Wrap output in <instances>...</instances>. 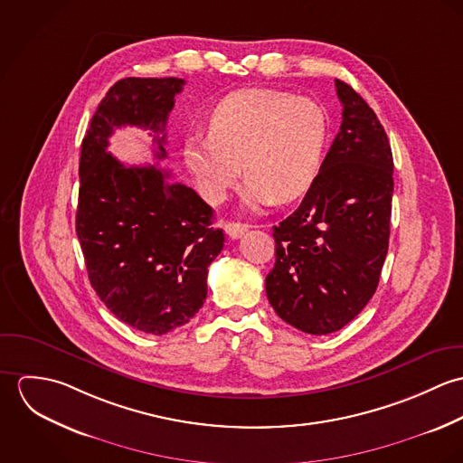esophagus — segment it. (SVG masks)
Here are the masks:
<instances>
[{
	"label": "esophagus",
	"instance_id": "1",
	"mask_svg": "<svg viewBox=\"0 0 463 463\" xmlns=\"http://www.w3.org/2000/svg\"><path fill=\"white\" fill-rule=\"evenodd\" d=\"M248 228H250V224H246V222H226V224H224L226 235L232 237V239L242 237V235L248 232Z\"/></svg>",
	"mask_w": 463,
	"mask_h": 463
}]
</instances>
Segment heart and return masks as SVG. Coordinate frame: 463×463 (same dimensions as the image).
I'll use <instances>...</instances> for the list:
<instances>
[{"instance_id": "heart-1", "label": "heart", "mask_w": 463, "mask_h": 463, "mask_svg": "<svg viewBox=\"0 0 463 463\" xmlns=\"http://www.w3.org/2000/svg\"><path fill=\"white\" fill-rule=\"evenodd\" d=\"M328 142L330 118L321 103L283 90L242 89L213 107L208 135L189 137L184 156L203 196L213 203L224 199L244 169V203L260 208L308 193Z\"/></svg>"}]
</instances>
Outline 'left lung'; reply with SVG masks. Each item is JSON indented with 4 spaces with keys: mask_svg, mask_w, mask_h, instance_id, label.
<instances>
[{
    "mask_svg": "<svg viewBox=\"0 0 463 463\" xmlns=\"http://www.w3.org/2000/svg\"><path fill=\"white\" fill-rule=\"evenodd\" d=\"M342 125L321 175L274 226L276 262L265 278L274 312L290 326L328 335L374 296L389 250L394 193L392 149L374 110L335 80Z\"/></svg>",
    "mask_w": 463,
    "mask_h": 463,
    "instance_id": "obj_1",
    "label": "left lung"
}]
</instances>
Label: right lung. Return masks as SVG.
<instances>
[{
	"instance_id": "right-lung-1",
	"label": "right lung",
	"mask_w": 463,
	"mask_h": 463,
	"mask_svg": "<svg viewBox=\"0 0 463 463\" xmlns=\"http://www.w3.org/2000/svg\"><path fill=\"white\" fill-rule=\"evenodd\" d=\"M182 78H125L101 99L81 140L76 235L89 279L123 323L164 335L189 323L206 299L208 265L224 248L213 210L169 171L125 165L107 151L114 128L153 133L165 158V123Z\"/></svg>"
}]
</instances>
